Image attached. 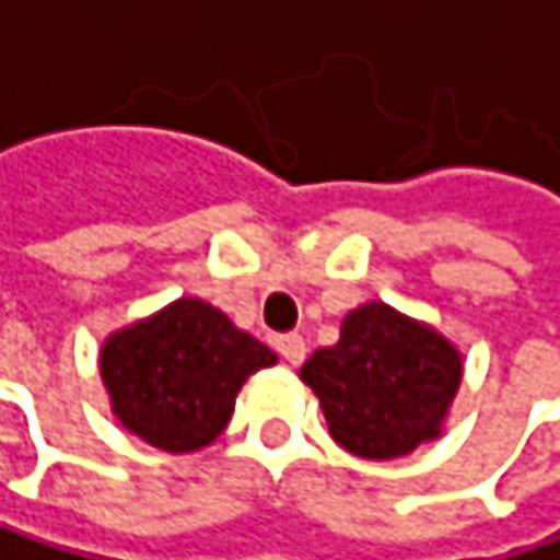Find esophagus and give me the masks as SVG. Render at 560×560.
<instances>
[{"label":"esophagus","instance_id":"1","mask_svg":"<svg viewBox=\"0 0 560 560\" xmlns=\"http://www.w3.org/2000/svg\"><path fill=\"white\" fill-rule=\"evenodd\" d=\"M275 349L282 352V359L289 362V365H302L305 362V339L302 336H278L275 339Z\"/></svg>","mask_w":560,"mask_h":560}]
</instances>
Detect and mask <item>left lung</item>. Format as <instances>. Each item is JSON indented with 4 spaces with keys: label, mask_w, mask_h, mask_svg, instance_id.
<instances>
[{
    "label": "left lung",
    "mask_w": 560,
    "mask_h": 560,
    "mask_svg": "<svg viewBox=\"0 0 560 560\" xmlns=\"http://www.w3.org/2000/svg\"><path fill=\"white\" fill-rule=\"evenodd\" d=\"M299 376L339 446L362 460H393L443 433L464 352L427 322L365 302L342 318L339 342L315 349Z\"/></svg>",
    "instance_id": "left-lung-1"
}]
</instances>
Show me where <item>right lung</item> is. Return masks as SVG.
<instances>
[{
  "label": "right lung",
  "mask_w": 560,
  "mask_h": 560,
  "mask_svg": "<svg viewBox=\"0 0 560 560\" xmlns=\"http://www.w3.org/2000/svg\"><path fill=\"white\" fill-rule=\"evenodd\" d=\"M278 355L198 295L117 329L100 346V380L120 427L167 454L214 443L245 380Z\"/></svg>",
  "instance_id": "add662e5"
}]
</instances>
